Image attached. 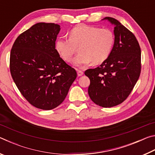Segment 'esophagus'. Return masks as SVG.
Listing matches in <instances>:
<instances>
[{"instance_id":"obj_1","label":"esophagus","mask_w":155,"mask_h":155,"mask_svg":"<svg viewBox=\"0 0 155 155\" xmlns=\"http://www.w3.org/2000/svg\"><path fill=\"white\" fill-rule=\"evenodd\" d=\"M77 74L78 77H81V76L83 75V72L82 71V70H77Z\"/></svg>"}]
</instances>
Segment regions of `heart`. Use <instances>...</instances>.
Segmentation results:
<instances>
[{
  "label": "heart",
  "instance_id": "obj_1",
  "mask_svg": "<svg viewBox=\"0 0 155 155\" xmlns=\"http://www.w3.org/2000/svg\"><path fill=\"white\" fill-rule=\"evenodd\" d=\"M114 44V36L111 31L91 26L81 25L70 31L69 38L60 37L55 44L65 61H70L77 51L79 53L73 59L76 66L83 68L90 64H99L108 58Z\"/></svg>",
  "mask_w": 155,
  "mask_h": 155
}]
</instances>
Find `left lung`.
Returning a JSON list of instances; mask_svg holds the SVG:
<instances>
[{
  "instance_id": "left-lung-1",
  "label": "left lung",
  "mask_w": 155,
  "mask_h": 155,
  "mask_svg": "<svg viewBox=\"0 0 155 155\" xmlns=\"http://www.w3.org/2000/svg\"><path fill=\"white\" fill-rule=\"evenodd\" d=\"M114 47L105 61L85 74L90 78L88 94L94 103L103 107L121 104L129 96L141 73V48L132 32L114 18Z\"/></svg>"
}]
</instances>
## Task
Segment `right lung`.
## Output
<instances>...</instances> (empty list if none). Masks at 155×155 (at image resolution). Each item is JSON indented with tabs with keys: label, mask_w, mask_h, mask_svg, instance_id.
Segmentation results:
<instances>
[{
	"label": "right lung",
	"mask_w": 155,
	"mask_h": 155,
	"mask_svg": "<svg viewBox=\"0 0 155 155\" xmlns=\"http://www.w3.org/2000/svg\"><path fill=\"white\" fill-rule=\"evenodd\" d=\"M60 26L39 22L21 33L10 53V72L22 95L36 108L51 110L66 97L77 78L55 49Z\"/></svg>",
	"instance_id": "add662e5"
}]
</instances>
